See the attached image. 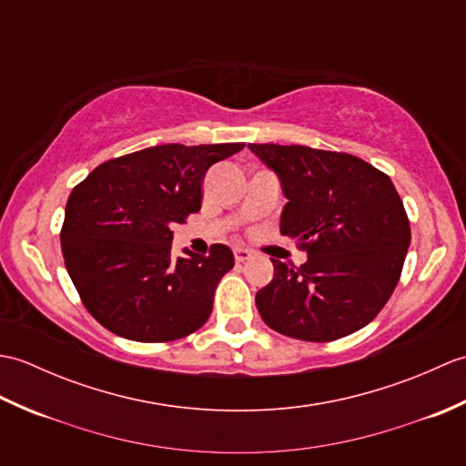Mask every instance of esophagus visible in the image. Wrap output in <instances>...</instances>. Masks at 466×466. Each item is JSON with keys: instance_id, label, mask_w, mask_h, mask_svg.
<instances>
[{"instance_id": "esophagus-1", "label": "esophagus", "mask_w": 466, "mask_h": 466, "mask_svg": "<svg viewBox=\"0 0 466 466\" xmlns=\"http://www.w3.org/2000/svg\"><path fill=\"white\" fill-rule=\"evenodd\" d=\"M234 258L236 262H246L252 258V252L248 248H234Z\"/></svg>"}]
</instances>
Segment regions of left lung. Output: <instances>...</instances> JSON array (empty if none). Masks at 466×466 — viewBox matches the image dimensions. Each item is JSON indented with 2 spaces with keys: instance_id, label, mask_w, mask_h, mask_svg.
I'll return each instance as SVG.
<instances>
[{
  "instance_id": "1",
  "label": "left lung",
  "mask_w": 466,
  "mask_h": 466,
  "mask_svg": "<svg viewBox=\"0 0 466 466\" xmlns=\"http://www.w3.org/2000/svg\"><path fill=\"white\" fill-rule=\"evenodd\" d=\"M280 180V232L309 258L296 268L272 260L256 306L272 330L330 342L369 324L397 286L410 224L390 177L360 157L309 146L248 144Z\"/></svg>"
}]
</instances>
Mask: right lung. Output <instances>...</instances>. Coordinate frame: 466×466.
<instances>
[{"label": "right lung", "mask_w": 466, "mask_h": 466, "mask_svg": "<svg viewBox=\"0 0 466 466\" xmlns=\"http://www.w3.org/2000/svg\"><path fill=\"white\" fill-rule=\"evenodd\" d=\"M244 144H164L97 166L66 206L64 262L86 309L107 330L137 342L192 334L212 312L234 254H172V226L200 210L208 167Z\"/></svg>", "instance_id": "right-lung-1"}]
</instances>
